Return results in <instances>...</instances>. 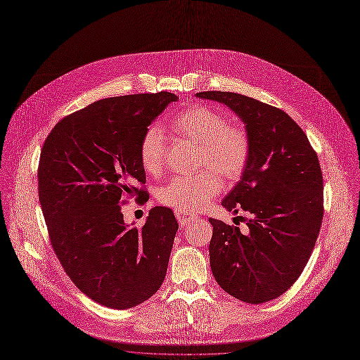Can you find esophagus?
Here are the masks:
<instances>
[{
	"mask_svg": "<svg viewBox=\"0 0 360 360\" xmlns=\"http://www.w3.org/2000/svg\"><path fill=\"white\" fill-rule=\"evenodd\" d=\"M175 217L179 222L181 226H186L191 221H193V217L189 215V214H185V212H179V211H175Z\"/></svg>",
	"mask_w": 360,
	"mask_h": 360,
	"instance_id": "esophagus-1",
	"label": "esophagus"
}]
</instances>
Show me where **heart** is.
Segmentation results:
<instances>
[{
	"mask_svg": "<svg viewBox=\"0 0 360 360\" xmlns=\"http://www.w3.org/2000/svg\"><path fill=\"white\" fill-rule=\"evenodd\" d=\"M169 126L175 135L198 143V167L211 168L226 181L240 178L245 169L251 153L247 130L228 123V117L215 108L192 105L175 113ZM139 159L150 175H159L165 167L167 139L156 124L146 127L141 136ZM214 173L205 169L192 176L172 178L159 191L160 204L179 212L202 208L221 189L219 176Z\"/></svg>",
	"mask_w": 360,
	"mask_h": 360,
	"instance_id": "b5f03b06",
	"label": "heart"
}]
</instances>
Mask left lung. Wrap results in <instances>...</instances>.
<instances>
[{
  "label": "left lung",
  "instance_id": "left-lung-1",
  "mask_svg": "<svg viewBox=\"0 0 360 360\" xmlns=\"http://www.w3.org/2000/svg\"><path fill=\"white\" fill-rule=\"evenodd\" d=\"M233 109L251 141L241 181L222 200L245 211L248 231L210 218V263L219 287L259 304L287 291L304 270L323 219V176L303 129L285 112L233 91H200Z\"/></svg>",
  "mask_w": 360,
  "mask_h": 360
}]
</instances>
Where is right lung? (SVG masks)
Masks as SVG:
<instances>
[{"label": "right lung", "instance_id": "add662e5", "mask_svg": "<svg viewBox=\"0 0 360 360\" xmlns=\"http://www.w3.org/2000/svg\"><path fill=\"white\" fill-rule=\"evenodd\" d=\"M176 101L169 91L97 101L58 120L44 141L39 200L51 247L76 287L102 306L135 307L165 278L178 231L172 210L152 208L141 228H129L120 210L127 198L145 200L139 141Z\"/></svg>", "mask_w": 360, "mask_h": 360}]
</instances>
